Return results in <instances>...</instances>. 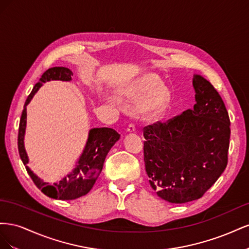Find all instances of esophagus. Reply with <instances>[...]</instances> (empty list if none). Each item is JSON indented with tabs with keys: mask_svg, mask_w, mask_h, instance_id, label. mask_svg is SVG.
Segmentation results:
<instances>
[{
	"mask_svg": "<svg viewBox=\"0 0 249 249\" xmlns=\"http://www.w3.org/2000/svg\"><path fill=\"white\" fill-rule=\"evenodd\" d=\"M126 132H127V133H133V132H135V124H130L129 126H127Z\"/></svg>",
	"mask_w": 249,
	"mask_h": 249,
	"instance_id": "esophagus-1",
	"label": "esophagus"
}]
</instances>
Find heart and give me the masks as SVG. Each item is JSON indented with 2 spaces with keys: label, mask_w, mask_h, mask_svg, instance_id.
<instances>
[{
  "label": "heart",
  "mask_w": 249,
  "mask_h": 249,
  "mask_svg": "<svg viewBox=\"0 0 249 249\" xmlns=\"http://www.w3.org/2000/svg\"><path fill=\"white\" fill-rule=\"evenodd\" d=\"M123 94L130 99H137L136 109L143 117H153L161 113L169 103L170 92L164 84H159V78L153 73L143 74L124 90Z\"/></svg>",
  "instance_id": "1"
}]
</instances>
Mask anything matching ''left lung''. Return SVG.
<instances>
[{
	"instance_id": "1",
	"label": "left lung",
	"mask_w": 249,
	"mask_h": 249,
	"mask_svg": "<svg viewBox=\"0 0 249 249\" xmlns=\"http://www.w3.org/2000/svg\"><path fill=\"white\" fill-rule=\"evenodd\" d=\"M193 109L143 129L148 182L171 203L200 198L228 165L230 117L219 93L199 74L193 76Z\"/></svg>"
}]
</instances>
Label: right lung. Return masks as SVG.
Returning <instances> with one entry per match:
<instances>
[{
  "label": "right lung",
  "instance_id": "right-lung-1",
  "mask_svg": "<svg viewBox=\"0 0 249 249\" xmlns=\"http://www.w3.org/2000/svg\"><path fill=\"white\" fill-rule=\"evenodd\" d=\"M72 71L70 69L62 66H56L44 71L39 82L36 83L31 93L29 94L25 103L24 110L21 113L19 129H18V153L19 157L26 166L29 176L33 179L34 184L39 190L47 196L60 199V200H72L84 196L95 183L102 172L103 165L111 147L118 141L120 135L110 127H94L88 133V139L83 153L77 161L76 166L57 183L53 185L44 182L43 179L37 177L35 173L27 166L29 158L25 149V133L27 125V106L31 102L35 93L42 86L43 83L49 81H71Z\"/></svg>",
  "mask_w": 249,
  "mask_h": 249
}]
</instances>
